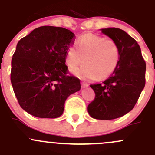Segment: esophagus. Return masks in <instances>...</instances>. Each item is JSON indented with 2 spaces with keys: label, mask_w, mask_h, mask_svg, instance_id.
I'll use <instances>...</instances> for the list:
<instances>
[{
  "label": "esophagus",
  "mask_w": 155,
  "mask_h": 155,
  "mask_svg": "<svg viewBox=\"0 0 155 155\" xmlns=\"http://www.w3.org/2000/svg\"><path fill=\"white\" fill-rule=\"evenodd\" d=\"M81 85H82V87H88V84L87 83H85V82H82V84H81Z\"/></svg>",
  "instance_id": "obj_1"
}]
</instances>
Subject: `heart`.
<instances>
[{
	"label": "heart",
	"instance_id": "b5f03b06",
	"mask_svg": "<svg viewBox=\"0 0 155 155\" xmlns=\"http://www.w3.org/2000/svg\"><path fill=\"white\" fill-rule=\"evenodd\" d=\"M119 57V48L114 40L89 33L79 37L76 48H68L65 63L69 68L73 69L82 64L85 58L86 64L72 70L73 74L87 80L104 79L115 71Z\"/></svg>",
	"mask_w": 155,
	"mask_h": 155
}]
</instances>
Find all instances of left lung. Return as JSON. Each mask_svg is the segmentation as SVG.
I'll return each instance as SVG.
<instances>
[{
    "label": "left lung",
    "mask_w": 155,
    "mask_h": 155,
    "mask_svg": "<svg viewBox=\"0 0 155 155\" xmlns=\"http://www.w3.org/2000/svg\"><path fill=\"white\" fill-rule=\"evenodd\" d=\"M101 31L118 45L119 61L107 80L90 85L95 98L87 112L95 119L112 120L126 115L137 104L145 87L146 65L139 44L125 31L116 28Z\"/></svg>",
    "instance_id": "8db88e82"
}]
</instances>
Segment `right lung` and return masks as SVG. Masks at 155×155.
<instances>
[{
    "mask_svg": "<svg viewBox=\"0 0 155 155\" xmlns=\"http://www.w3.org/2000/svg\"><path fill=\"white\" fill-rule=\"evenodd\" d=\"M75 34L64 28L42 26L18 42L11 62V83L20 107L31 115L58 118L64 103L81 88L79 79L67 76V50Z\"/></svg>",
    "mask_w": 155,
    "mask_h": 155,
    "instance_id": "right-lung-1",
    "label": "right lung"
}]
</instances>
